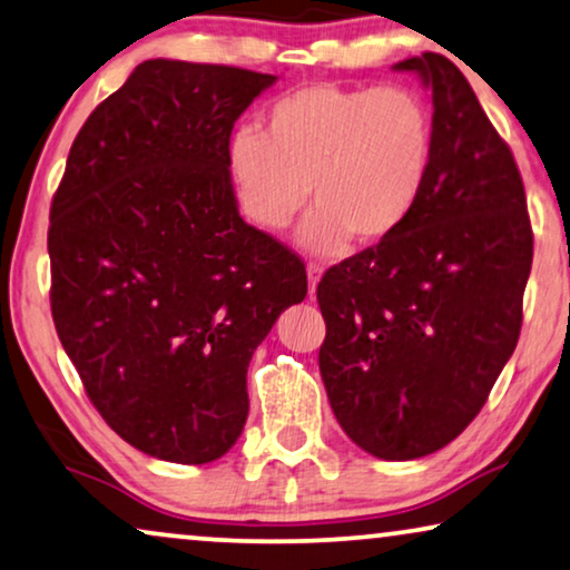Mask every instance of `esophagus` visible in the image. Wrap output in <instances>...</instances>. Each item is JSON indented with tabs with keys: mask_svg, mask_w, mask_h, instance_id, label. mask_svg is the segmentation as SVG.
<instances>
[{
	"mask_svg": "<svg viewBox=\"0 0 570 570\" xmlns=\"http://www.w3.org/2000/svg\"><path fill=\"white\" fill-rule=\"evenodd\" d=\"M307 278H309V296H315V288L320 284V278H323V266H320V263H309Z\"/></svg>",
	"mask_w": 570,
	"mask_h": 570,
	"instance_id": "obj_1",
	"label": "esophagus"
}]
</instances>
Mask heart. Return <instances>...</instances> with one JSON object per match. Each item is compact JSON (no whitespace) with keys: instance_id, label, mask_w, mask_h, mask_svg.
Wrapping results in <instances>:
<instances>
[{"instance_id":"b5f03b06","label":"heart","mask_w":570,"mask_h":570,"mask_svg":"<svg viewBox=\"0 0 570 570\" xmlns=\"http://www.w3.org/2000/svg\"><path fill=\"white\" fill-rule=\"evenodd\" d=\"M436 126L411 87L315 82L276 98L263 134L237 128L227 173L255 227L284 232L312 198L299 245L338 255L403 229L429 186Z\"/></svg>"}]
</instances>
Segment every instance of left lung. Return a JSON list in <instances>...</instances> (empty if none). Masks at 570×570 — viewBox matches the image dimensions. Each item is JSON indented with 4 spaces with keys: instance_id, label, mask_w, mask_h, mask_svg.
Segmentation results:
<instances>
[{
    "instance_id": "1",
    "label": "left lung",
    "mask_w": 570,
    "mask_h": 570,
    "mask_svg": "<svg viewBox=\"0 0 570 570\" xmlns=\"http://www.w3.org/2000/svg\"><path fill=\"white\" fill-rule=\"evenodd\" d=\"M431 90L436 155L403 229L317 284L320 374L341 429L380 460H419L470 426L514 354L532 268L522 175L460 69L397 61Z\"/></svg>"
}]
</instances>
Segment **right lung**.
<instances>
[{"instance_id": "add662e5", "label": "right lung", "mask_w": 570, "mask_h": 570, "mask_svg": "<svg viewBox=\"0 0 570 570\" xmlns=\"http://www.w3.org/2000/svg\"><path fill=\"white\" fill-rule=\"evenodd\" d=\"M278 77L149 59L79 128L51 204V312L87 397L139 452L227 454L247 366L307 296L299 258L239 216L227 141Z\"/></svg>"}]
</instances>
